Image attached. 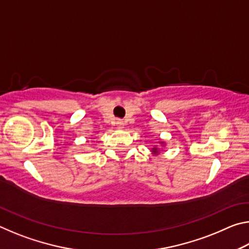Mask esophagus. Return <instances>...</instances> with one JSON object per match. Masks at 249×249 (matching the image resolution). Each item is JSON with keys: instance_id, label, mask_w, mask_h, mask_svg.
<instances>
[{"instance_id": "esophagus-1", "label": "esophagus", "mask_w": 249, "mask_h": 249, "mask_svg": "<svg viewBox=\"0 0 249 249\" xmlns=\"http://www.w3.org/2000/svg\"><path fill=\"white\" fill-rule=\"evenodd\" d=\"M115 125H116V127L119 128V129H123V127H124V123H123V121H121V120H117V121H116V123H115Z\"/></svg>"}]
</instances>
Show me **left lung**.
<instances>
[{
  "label": "left lung",
  "mask_w": 249,
  "mask_h": 249,
  "mask_svg": "<svg viewBox=\"0 0 249 249\" xmlns=\"http://www.w3.org/2000/svg\"><path fill=\"white\" fill-rule=\"evenodd\" d=\"M159 144L161 145V147H165V146H166V142H163V141H160ZM159 154H160V148H158L157 146H155V147H153V148H151V155L157 156V155H159Z\"/></svg>",
  "instance_id": "obj_1"
}]
</instances>
